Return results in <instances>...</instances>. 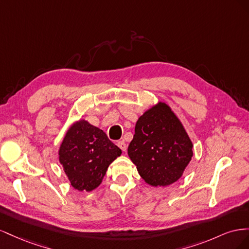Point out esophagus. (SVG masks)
Instances as JSON below:
<instances>
[{"instance_id": "1", "label": "esophagus", "mask_w": 249, "mask_h": 249, "mask_svg": "<svg viewBox=\"0 0 249 249\" xmlns=\"http://www.w3.org/2000/svg\"><path fill=\"white\" fill-rule=\"evenodd\" d=\"M117 145H118V147L123 150V152H125V149H126V144L124 143V141H118L117 142Z\"/></svg>"}]
</instances>
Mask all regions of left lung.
I'll list each match as a JSON object with an SVG mask.
<instances>
[{"label": "left lung", "instance_id": "obj_1", "mask_svg": "<svg viewBox=\"0 0 249 249\" xmlns=\"http://www.w3.org/2000/svg\"><path fill=\"white\" fill-rule=\"evenodd\" d=\"M192 141L167 104L159 102L138 118L127 155L150 186H169L193 156Z\"/></svg>", "mask_w": 249, "mask_h": 249}]
</instances>
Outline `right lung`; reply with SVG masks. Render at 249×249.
I'll return each mask as SVG.
<instances>
[{
	"instance_id": "obj_1",
	"label": "right lung",
	"mask_w": 249,
	"mask_h": 249,
	"mask_svg": "<svg viewBox=\"0 0 249 249\" xmlns=\"http://www.w3.org/2000/svg\"><path fill=\"white\" fill-rule=\"evenodd\" d=\"M122 155L106 133L80 119L66 132L59 148V162L71 186L79 191L99 187L109 165Z\"/></svg>"
}]
</instances>
